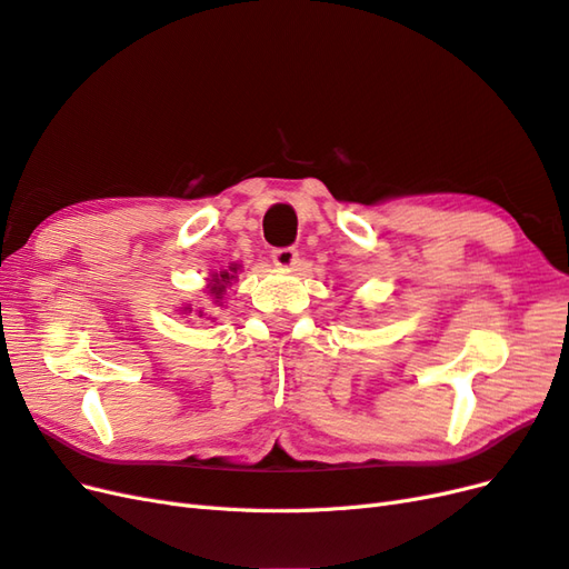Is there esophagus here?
<instances>
[{"label": "esophagus", "instance_id": "esophagus-1", "mask_svg": "<svg viewBox=\"0 0 569 569\" xmlns=\"http://www.w3.org/2000/svg\"><path fill=\"white\" fill-rule=\"evenodd\" d=\"M271 260L277 267L290 271V269H296V264H298V250L296 248H277L271 252Z\"/></svg>", "mask_w": 569, "mask_h": 569}]
</instances>
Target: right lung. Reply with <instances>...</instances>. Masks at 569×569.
<instances>
[{"instance_id": "add662e5", "label": "right lung", "mask_w": 569, "mask_h": 569, "mask_svg": "<svg viewBox=\"0 0 569 569\" xmlns=\"http://www.w3.org/2000/svg\"><path fill=\"white\" fill-rule=\"evenodd\" d=\"M238 264H231L229 269H224V271H219V273H212V279H210V283H208V290H210V296H212V300L214 302H222V298H224V292H227V286L236 279V273H238ZM184 311H191V307H184ZM198 317H203V311H198Z\"/></svg>"}]
</instances>
